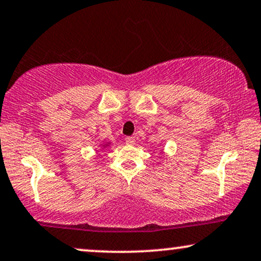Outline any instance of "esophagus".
I'll return each instance as SVG.
<instances>
[{
  "mask_svg": "<svg viewBox=\"0 0 261 261\" xmlns=\"http://www.w3.org/2000/svg\"><path fill=\"white\" fill-rule=\"evenodd\" d=\"M126 144L134 145L135 144V138L134 137H127L126 138Z\"/></svg>",
  "mask_w": 261,
  "mask_h": 261,
  "instance_id": "34e87169",
  "label": "esophagus"
}]
</instances>
